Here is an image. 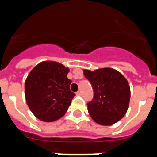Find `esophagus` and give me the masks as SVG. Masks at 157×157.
Wrapping results in <instances>:
<instances>
[{
  "label": "esophagus",
  "instance_id": "34e87169",
  "mask_svg": "<svg viewBox=\"0 0 157 157\" xmlns=\"http://www.w3.org/2000/svg\"><path fill=\"white\" fill-rule=\"evenodd\" d=\"M76 94L77 96H80V95H81V91H77V92H76Z\"/></svg>",
  "mask_w": 157,
  "mask_h": 157
}]
</instances>
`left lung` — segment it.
Returning <instances> with one entry per match:
<instances>
[{"label":"left lung","instance_id":"8db88e82","mask_svg":"<svg viewBox=\"0 0 157 157\" xmlns=\"http://www.w3.org/2000/svg\"><path fill=\"white\" fill-rule=\"evenodd\" d=\"M84 75L92 85L93 100L87 103L91 118L101 125H112L126 113L130 99L128 81L121 72L110 67L90 71Z\"/></svg>","mask_w":157,"mask_h":157}]
</instances>
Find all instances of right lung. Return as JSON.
<instances>
[{
  "label": "right lung",
  "mask_w": 157,
  "mask_h": 157,
  "mask_svg": "<svg viewBox=\"0 0 157 157\" xmlns=\"http://www.w3.org/2000/svg\"><path fill=\"white\" fill-rule=\"evenodd\" d=\"M69 69L54 61L38 63L25 81V98L29 109L37 119L54 121L63 117L75 94L70 90Z\"/></svg>",
  "instance_id": "right-lung-1"
}]
</instances>
